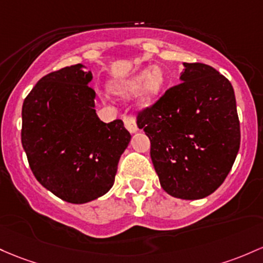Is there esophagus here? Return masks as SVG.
Wrapping results in <instances>:
<instances>
[{"label": "esophagus", "instance_id": "34e87169", "mask_svg": "<svg viewBox=\"0 0 263 263\" xmlns=\"http://www.w3.org/2000/svg\"><path fill=\"white\" fill-rule=\"evenodd\" d=\"M123 123H125V127L127 129H128L131 134H134V132L137 131V123H136V120H135V116L134 115H123Z\"/></svg>", "mask_w": 263, "mask_h": 263}]
</instances>
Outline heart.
Returning a JSON list of instances; mask_svg holds the SVG:
<instances>
[{"label": "heart", "mask_w": 263, "mask_h": 263, "mask_svg": "<svg viewBox=\"0 0 263 263\" xmlns=\"http://www.w3.org/2000/svg\"><path fill=\"white\" fill-rule=\"evenodd\" d=\"M145 81H143V80ZM143 83V100L149 101L160 92L163 83V73L160 68L155 67L148 72H141L132 79L115 83L112 91L118 96H132L140 89Z\"/></svg>", "instance_id": "heart-1"}]
</instances>
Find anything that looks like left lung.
Masks as SVG:
<instances>
[{
  "instance_id": "obj_1",
  "label": "left lung",
  "mask_w": 263,
  "mask_h": 263,
  "mask_svg": "<svg viewBox=\"0 0 263 263\" xmlns=\"http://www.w3.org/2000/svg\"><path fill=\"white\" fill-rule=\"evenodd\" d=\"M182 82L137 112L162 189L182 200L215 192L232 168L241 131L232 85L204 63H183Z\"/></svg>"
}]
</instances>
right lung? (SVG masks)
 <instances>
[{"label": "right lung", "instance_id": "add662e5", "mask_svg": "<svg viewBox=\"0 0 263 263\" xmlns=\"http://www.w3.org/2000/svg\"><path fill=\"white\" fill-rule=\"evenodd\" d=\"M89 71L77 63L43 76L22 106L21 141L36 180L70 203L108 192L131 135L95 109Z\"/></svg>", "mask_w": 263, "mask_h": 263}]
</instances>
